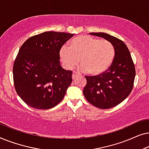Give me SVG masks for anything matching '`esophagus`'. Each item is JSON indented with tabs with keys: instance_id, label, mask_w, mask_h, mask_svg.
I'll return each instance as SVG.
<instances>
[{
	"instance_id": "34e87169",
	"label": "esophagus",
	"mask_w": 149,
	"mask_h": 149,
	"mask_svg": "<svg viewBox=\"0 0 149 149\" xmlns=\"http://www.w3.org/2000/svg\"><path fill=\"white\" fill-rule=\"evenodd\" d=\"M77 76V72H73V74H72V79H75V78H76Z\"/></svg>"
}]
</instances>
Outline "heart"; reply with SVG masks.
I'll return each mask as SVG.
<instances>
[{
	"instance_id": "b5f03b06",
	"label": "heart",
	"mask_w": 149,
	"mask_h": 149,
	"mask_svg": "<svg viewBox=\"0 0 149 149\" xmlns=\"http://www.w3.org/2000/svg\"><path fill=\"white\" fill-rule=\"evenodd\" d=\"M60 60L68 70L74 68L80 62L81 70L91 76H98L111 66L115 58V49L111 42L88 35L73 38L69 47L63 46Z\"/></svg>"
}]
</instances>
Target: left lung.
Here are the masks:
<instances>
[{"mask_svg": "<svg viewBox=\"0 0 149 149\" xmlns=\"http://www.w3.org/2000/svg\"><path fill=\"white\" fill-rule=\"evenodd\" d=\"M111 42L115 58L107 72L98 76H85L87 85L83 94L87 100L101 109L113 108L122 102L131 93L136 70L127 47L119 38L104 32H91Z\"/></svg>", "mask_w": 149, "mask_h": 149, "instance_id": "left-lung-1", "label": "left lung"}]
</instances>
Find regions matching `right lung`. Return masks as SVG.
Returning <instances> with one entry per match:
<instances>
[{"label":"right lung","instance_id":"right-lung-1","mask_svg":"<svg viewBox=\"0 0 149 149\" xmlns=\"http://www.w3.org/2000/svg\"><path fill=\"white\" fill-rule=\"evenodd\" d=\"M74 34L47 31L26 40L14 62L16 92L30 107L49 109L64 98L72 72L60 64V50Z\"/></svg>","mask_w":149,"mask_h":149}]
</instances>
